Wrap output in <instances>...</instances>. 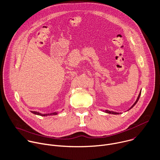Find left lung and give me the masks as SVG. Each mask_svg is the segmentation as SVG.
I'll return each mask as SVG.
<instances>
[{
  "label": "left lung",
  "mask_w": 160,
  "mask_h": 160,
  "mask_svg": "<svg viewBox=\"0 0 160 160\" xmlns=\"http://www.w3.org/2000/svg\"><path fill=\"white\" fill-rule=\"evenodd\" d=\"M140 91V92H139V95H138V98H137V100H136V101L135 102V103L132 105V107L127 110V111H129V110H131L132 108H133L134 107V105L137 103V102H138V100H139V98H140V96H141V92ZM103 112H105V113H110V114H113V115H117V114H121V113H118V112H113V111H109V110H103Z\"/></svg>",
  "instance_id": "8db88e82"
}]
</instances>
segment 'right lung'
Returning <instances> with one entry per match:
<instances>
[{
    "mask_svg": "<svg viewBox=\"0 0 160 160\" xmlns=\"http://www.w3.org/2000/svg\"><path fill=\"white\" fill-rule=\"evenodd\" d=\"M31 113H33L35 115H40V116H50V115H57L58 114L57 112H53V113H46V114H43V113H39V112H31Z\"/></svg>",
    "mask_w": 160,
    "mask_h": 160,
    "instance_id": "obj_1",
    "label": "right lung"
}]
</instances>
